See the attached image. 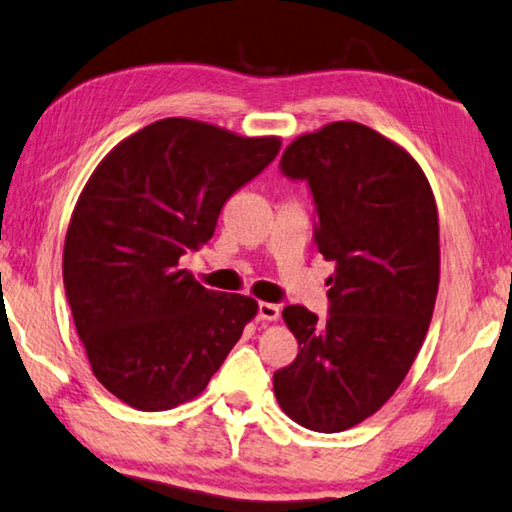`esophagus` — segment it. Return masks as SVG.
<instances>
[{"label":"esophagus","mask_w":512,"mask_h":512,"mask_svg":"<svg viewBox=\"0 0 512 512\" xmlns=\"http://www.w3.org/2000/svg\"><path fill=\"white\" fill-rule=\"evenodd\" d=\"M258 318L261 320H277L279 318V306L270 302L258 304Z\"/></svg>","instance_id":"esophagus-1"}]
</instances>
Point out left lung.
Returning <instances> with one entry per match:
<instances>
[{"label":"left lung","instance_id":"obj_1","mask_svg":"<svg viewBox=\"0 0 512 512\" xmlns=\"http://www.w3.org/2000/svg\"><path fill=\"white\" fill-rule=\"evenodd\" d=\"M279 169L311 187L313 240L336 270L327 320L283 309L300 352L274 373V396L300 426L341 432L387 403L426 338L439 286L435 196L405 148L355 121L297 137Z\"/></svg>","mask_w":512,"mask_h":512}]
</instances>
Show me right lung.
<instances>
[{
    "instance_id": "add662e5",
    "label": "right lung",
    "mask_w": 512,
    "mask_h": 512,
    "mask_svg": "<svg viewBox=\"0 0 512 512\" xmlns=\"http://www.w3.org/2000/svg\"><path fill=\"white\" fill-rule=\"evenodd\" d=\"M279 137L162 119L107 153L77 199L64 286L98 382L135 410L206 389L256 300L203 288L178 261L212 238L224 203L277 157Z\"/></svg>"
}]
</instances>
